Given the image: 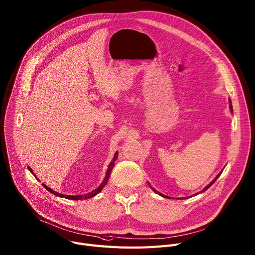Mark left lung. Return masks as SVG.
<instances>
[{
	"mask_svg": "<svg viewBox=\"0 0 255 255\" xmlns=\"http://www.w3.org/2000/svg\"><path fill=\"white\" fill-rule=\"evenodd\" d=\"M229 102H230V110H231V112H233V107H232V105H231V101H229ZM221 174H222V172H221L220 174H218V176H217V177H216V178H215V179H214V180H213V181H212V182H211L210 184H208V185H207V186H206V187H205V188H204V189H203V190H202L201 192H203V191H205V190H207L208 188H210V187L212 186V185H213V184H214V183L216 182V180H217V179H218V178L220 177V175H221ZM149 187H150V188H151V189H152V190H153V191H154L155 193L159 194L160 196H163V197H168V196H166V195H164V194H161V193H159L158 191H156V190H155L154 188H152V187L150 186V185H149ZM199 193H200V192H199ZM197 194H198V193H197ZM195 195H196V194H195ZM169 198H170V197H169ZM178 199H186V197H182V198H178Z\"/></svg>",
	"mask_w": 255,
	"mask_h": 255,
	"instance_id": "8db88e82",
	"label": "left lung"
}]
</instances>
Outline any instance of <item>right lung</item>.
Instances as JSON below:
<instances>
[{"mask_svg": "<svg viewBox=\"0 0 255 255\" xmlns=\"http://www.w3.org/2000/svg\"><path fill=\"white\" fill-rule=\"evenodd\" d=\"M118 151H116V153H115V155H114V157H113V159H112V161L111 163L109 164V167H108V170H107V174H106V177H105V179H104V181L102 182V184L100 185V186L97 188V189H95V190H92L91 192H89V193H87V194H85V195H64V194H61V193H58V192H56V191H54L53 189H51L50 187H48L47 185H44V184H42V186L47 189L48 191H50L51 193H53L54 195H57V196H59V197H64V198H67V199H72V200H82V199H87V198H91V197H94V196H96L98 193H100L102 190H103V188L106 186L107 185V183H108V181H109V179H110V176H111V172H112V170H113V168H114V165H115V161H116V159L118 158ZM28 168V170L33 174V172H32V170H31V168H29V167H27ZM33 176L36 178V176L33 174Z\"/></svg>", "mask_w": 255, "mask_h": 255, "instance_id": "right-lung-1", "label": "right lung"}]
</instances>
